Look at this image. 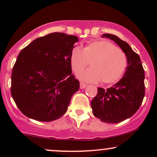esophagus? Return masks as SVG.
<instances>
[{
    "mask_svg": "<svg viewBox=\"0 0 157 157\" xmlns=\"http://www.w3.org/2000/svg\"><path fill=\"white\" fill-rule=\"evenodd\" d=\"M80 89H85V88L86 87V86H87V84L84 83V82H80Z\"/></svg>",
    "mask_w": 157,
    "mask_h": 157,
    "instance_id": "obj_1",
    "label": "esophagus"
}]
</instances>
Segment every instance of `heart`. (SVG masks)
Returning <instances> with one entry per match:
<instances>
[{
  "label": "heart",
  "instance_id": "heart-1",
  "mask_svg": "<svg viewBox=\"0 0 157 157\" xmlns=\"http://www.w3.org/2000/svg\"><path fill=\"white\" fill-rule=\"evenodd\" d=\"M71 68L78 73L91 62V68L78 74L80 80L111 84L123 75L128 64L127 55L111 41L97 40L89 42L83 48L75 46L70 53Z\"/></svg>",
  "mask_w": 157,
  "mask_h": 157
}]
</instances>
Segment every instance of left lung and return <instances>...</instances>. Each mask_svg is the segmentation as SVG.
I'll list each match as a JSON object with an SVG mask.
<instances>
[{
    "mask_svg": "<svg viewBox=\"0 0 157 157\" xmlns=\"http://www.w3.org/2000/svg\"><path fill=\"white\" fill-rule=\"evenodd\" d=\"M114 41L125 52L128 66L122 78L109 89H97L91 100L93 114L102 122L119 123L132 117L141 105L145 97V71L138 54L125 41L111 34H103Z\"/></svg>",
    "mask_w": 157,
    "mask_h": 157,
    "instance_id": "obj_1",
    "label": "left lung"
}]
</instances>
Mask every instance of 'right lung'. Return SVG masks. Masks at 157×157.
Here are the masks:
<instances>
[{"mask_svg": "<svg viewBox=\"0 0 157 157\" xmlns=\"http://www.w3.org/2000/svg\"><path fill=\"white\" fill-rule=\"evenodd\" d=\"M78 40L77 36L55 32L35 39L20 52L12 68L11 94L25 116L50 122L67 111L80 89L70 62Z\"/></svg>", "mask_w": 157, "mask_h": 157, "instance_id": "1", "label": "right lung"}]
</instances>
